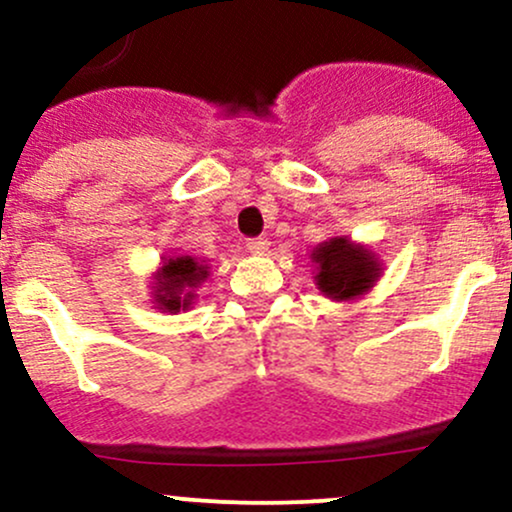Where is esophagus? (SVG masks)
<instances>
[{
    "label": "esophagus",
    "instance_id": "34e87169",
    "mask_svg": "<svg viewBox=\"0 0 512 512\" xmlns=\"http://www.w3.org/2000/svg\"><path fill=\"white\" fill-rule=\"evenodd\" d=\"M268 246H270V242H268V239H263V237L249 239V242H246V249H249L251 254H266Z\"/></svg>",
    "mask_w": 512,
    "mask_h": 512
}]
</instances>
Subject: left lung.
Returning <instances> with one entry per match:
<instances>
[{
	"label": "left lung",
	"instance_id": "obj_1",
	"mask_svg": "<svg viewBox=\"0 0 512 512\" xmlns=\"http://www.w3.org/2000/svg\"><path fill=\"white\" fill-rule=\"evenodd\" d=\"M316 266L314 282L318 292L333 302H352L366 294L381 280L383 261L366 244L350 237H330L311 251Z\"/></svg>",
	"mask_w": 512,
	"mask_h": 512
}]
</instances>
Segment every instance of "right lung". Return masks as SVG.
<instances>
[{
  "label": "right lung",
  "instance_id": "obj_1",
  "mask_svg": "<svg viewBox=\"0 0 512 512\" xmlns=\"http://www.w3.org/2000/svg\"><path fill=\"white\" fill-rule=\"evenodd\" d=\"M208 263L196 256H162L150 282V302L162 314L191 309L196 290L208 280Z\"/></svg>",
  "mask_w": 512,
  "mask_h": 512
}]
</instances>
